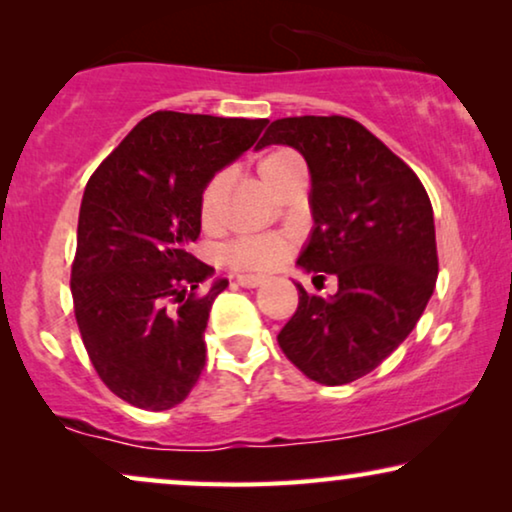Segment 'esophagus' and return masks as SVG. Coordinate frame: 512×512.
Masks as SVG:
<instances>
[{
	"mask_svg": "<svg viewBox=\"0 0 512 512\" xmlns=\"http://www.w3.org/2000/svg\"><path fill=\"white\" fill-rule=\"evenodd\" d=\"M265 282V277L261 275H240L237 277V284L244 286V289H256V286H261Z\"/></svg>",
	"mask_w": 512,
	"mask_h": 512,
	"instance_id": "esophagus-1",
	"label": "esophagus"
}]
</instances>
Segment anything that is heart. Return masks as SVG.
I'll return each instance as SVG.
<instances>
[{
	"label": "heart",
	"instance_id": "1",
	"mask_svg": "<svg viewBox=\"0 0 512 512\" xmlns=\"http://www.w3.org/2000/svg\"><path fill=\"white\" fill-rule=\"evenodd\" d=\"M303 167V160L296 151L286 149V146H275L263 158L258 160V177L268 188L270 193H277V188L291 177L293 172ZM226 184L228 172H214L212 177L205 181L198 195V216L205 228H216L221 219L223 198H226ZM289 242L284 237H270V235H244L237 240L228 242L221 251L223 263L230 265L233 270L240 272H265L277 268L279 263L289 256Z\"/></svg>",
	"mask_w": 512,
	"mask_h": 512
}]
</instances>
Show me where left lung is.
<instances>
[{"mask_svg":"<svg viewBox=\"0 0 512 512\" xmlns=\"http://www.w3.org/2000/svg\"><path fill=\"white\" fill-rule=\"evenodd\" d=\"M289 144L312 174L314 230L298 265L338 293L298 286V310L277 342L310 380L340 387L375 370L422 317L438 277L433 207L422 181L347 116L272 121L258 142Z\"/></svg>","mask_w":512,"mask_h":512,"instance_id":"obj_1","label":"left lung"}]
</instances>
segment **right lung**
<instances>
[{"label":"right lung","instance_id":"add662e5","mask_svg":"<svg viewBox=\"0 0 512 512\" xmlns=\"http://www.w3.org/2000/svg\"><path fill=\"white\" fill-rule=\"evenodd\" d=\"M268 118L156 111L102 160L83 191L72 263L74 317L100 380L144 410H170L205 368L219 279L191 254L198 195L254 146Z\"/></svg>","mask_w":512,"mask_h":512}]
</instances>
